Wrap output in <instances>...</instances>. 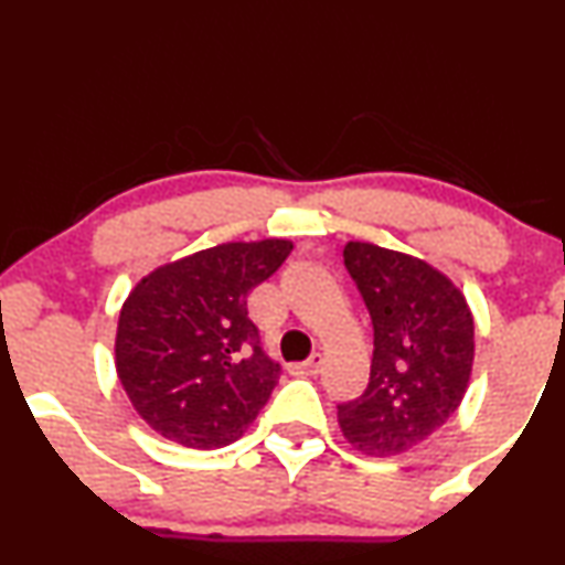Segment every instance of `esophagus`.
<instances>
[{"instance_id":"34e87169","label":"esophagus","mask_w":565,"mask_h":565,"mask_svg":"<svg viewBox=\"0 0 565 565\" xmlns=\"http://www.w3.org/2000/svg\"><path fill=\"white\" fill-rule=\"evenodd\" d=\"M321 365H323V355L321 352H316V355H310L305 363L289 365V373L291 376H316V373L321 371Z\"/></svg>"}]
</instances>
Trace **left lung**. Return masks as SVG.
Segmentation results:
<instances>
[{
	"label": "left lung",
	"mask_w": 565,
	"mask_h": 565,
	"mask_svg": "<svg viewBox=\"0 0 565 565\" xmlns=\"http://www.w3.org/2000/svg\"><path fill=\"white\" fill-rule=\"evenodd\" d=\"M344 265L373 323L371 379L358 399L337 405L344 439L390 458L450 420L473 365V316L463 291L418 257L348 242Z\"/></svg>",
	"instance_id": "obj_1"
}]
</instances>
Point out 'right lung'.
Here are the masks:
<instances>
[{
	"instance_id": "1",
	"label": "right lung",
	"mask_w": 565,
	"mask_h": 565,
	"mask_svg": "<svg viewBox=\"0 0 565 565\" xmlns=\"http://www.w3.org/2000/svg\"><path fill=\"white\" fill-rule=\"evenodd\" d=\"M291 253L287 239L228 242L160 265L124 302L115 369L141 418L194 450L236 441L281 365L260 348L247 295Z\"/></svg>"
}]
</instances>
